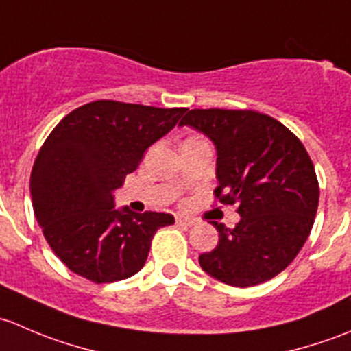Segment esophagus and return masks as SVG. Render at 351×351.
Here are the masks:
<instances>
[{"label": "esophagus", "instance_id": "esophagus-1", "mask_svg": "<svg viewBox=\"0 0 351 351\" xmlns=\"http://www.w3.org/2000/svg\"><path fill=\"white\" fill-rule=\"evenodd\" d=\"M176 224L178 226H193V224H197V221L195 219H190V217H176Z\"/></svg>", "mask_w": 351, "mask_h": 351}]
</instances>
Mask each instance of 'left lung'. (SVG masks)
Wrapping results in <instances>:
<instances>
[{"label": "left lung", "mask_w": 351, "mask_h": 351, "mask_svg": "<svg viewBox=\"0 0 351 351\" xmlns=\"http://www.w3.org/2000/svg\"><path fill=\"white\" fill-rule=\"evenodd\" d=\"M180 125L214 143V193L241 215L234 229L212 221L219 243L198 256L202 270L232 287L270 280L292 263L316 217L319 185L306 147L284 123L254 110L195 108Z\"/></svg>", "instance_id": "left-lung-1"}]
</instances>
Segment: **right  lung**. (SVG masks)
Here are the masks:
<instances>
[{
    "mask_svg": "<svg viewBox=\"0 0 351 351\" xmlns=\"http://www.w3.org/2000/svg\"><path fill=\"white\" fill-rule=\"evenodd\" d=\"M185 110L98 100L67 113L49 134L32 168V205L49 246L71 271L108 284L144 267L156 231L175 217L115 208L113 190Z\"/></svg>",
    "mask_w": 351,
    "mask_h": 351,
    "instance_id": "obj_1",
    "label": "right lung"
}]
</instances>
